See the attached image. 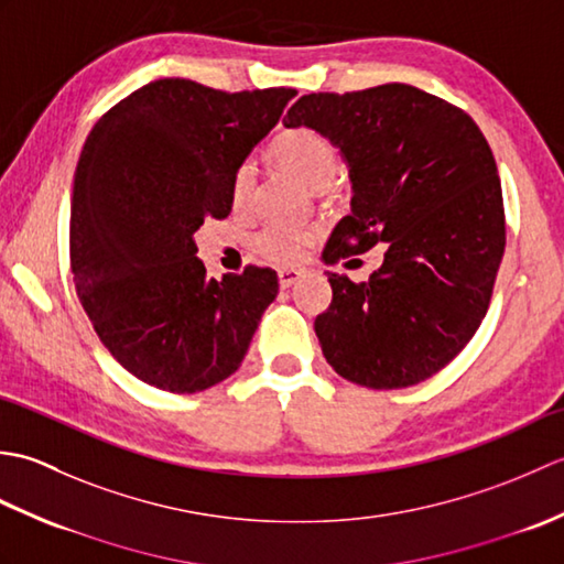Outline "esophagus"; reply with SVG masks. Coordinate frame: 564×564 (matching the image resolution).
Segmentation results:
<instances>
[{
  "mask_svg": "<svg viewBox=\"0 0 564 564\" xmlns=\"http://www.w3.org/2000/svg\"><path fill=\"white\" fill-rule=\"evenodd\" d=\"M303 269H281L279 271V283H281V289H291V285L295 283V281H301L303 279Z\"/></svg>",
  "mask_w": 564,
  "mask_h": 564,
  "instance_id": "1",
  "label": "esophagus"
}]
</instances>
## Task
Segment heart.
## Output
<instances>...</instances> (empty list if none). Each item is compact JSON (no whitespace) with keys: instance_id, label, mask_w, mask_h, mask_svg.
Segmentation results:
<instances>
[{"instance_id":"b5f03b06","label":"heart","mask_w":564,"mask_h":564,"mask_svg":"<svg viewBox=\"0 0 564 564\" xmlns=\"http://www.w3.org/2000/svg\"><path fill=\"white\" fill-rule=\"evenodd\" d=\"M269 154L283 170L293 172L313 188H325L339 170V148L334 145V140L322 133V130L307 126L281 130L271 140ZM254 164H239L230 184V200L235 210H245L249 206L251 194H254ZM315 227L310 225L269 223L251 235V249L261 259L289 267V263H295L305 257L307 247L315 242Z\"/></svg>"}]
</instances>
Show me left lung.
Instances as JSON below:
<instances>
[{
  "label": "left lung",
  "mask_w": 564,
  "mask_h": 564,
  "mask_svg": "<svg viewBox=\"0 0 564 564\" xmlns=\"http://www.w3.org/2000/svg\"><path fill=\"white\" fill-rule=\"evenodd\" d=\"M283 123L322 130L349 162L351 215L334 227L325 261L388 245L368 281L325 271L332 303L315 332L327 364L370 390L438 373L485 319L507 247L482 130L458 106L398 82L305 94Z\"/></svg>",
  "instance_id": "obj_1"
}]
</instances>
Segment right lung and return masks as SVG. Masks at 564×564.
Listing matches in <instances>:
<instances>
[{"label":"right lung","mask_w":564,"mask_h":564,"mask_svg":"<svg viewBox=\"0 0 564 564\" xmlns=\"http://www.w3.org/2000/svg\"><path fill=\"white\" fill-rule=\"evenodd\" d=\"M295 94L158 79L84 142L69 213L75 289L101 344L152 388L191 394L230 378L279 293L269 267L208 279L194 232L230 215L235 170Z\"/></svg>","instance_id":"obj_1"}]
</instances>
